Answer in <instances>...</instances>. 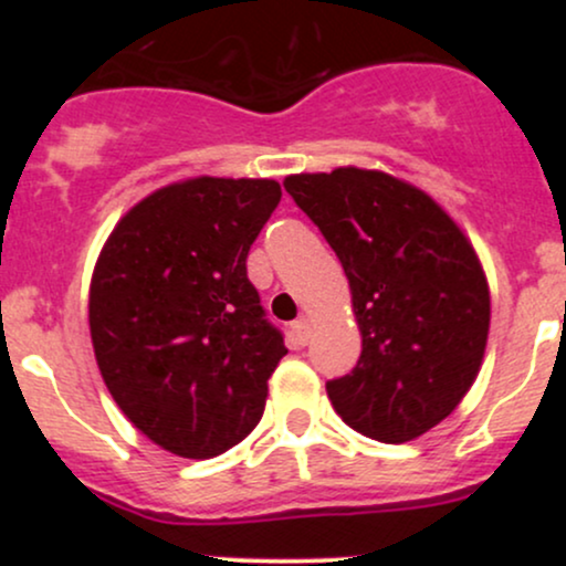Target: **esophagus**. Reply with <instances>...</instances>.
<instances>
[{"label":"esophagus","instance_id":"esophagus-1","mask_svg":"<svg viewBox=\"0 0 566 566\" xmlns=\"http://www.w3.org/2000/svg\"><path fill=\"white\" fill-rule=\"evenodd\" d=\"M292 337H295V340L301 343V346H305V343H308V337H311L308 319H297L295 324H292Z\"/></svg>","mask_w":566,"mask_h":566}]
</instances>
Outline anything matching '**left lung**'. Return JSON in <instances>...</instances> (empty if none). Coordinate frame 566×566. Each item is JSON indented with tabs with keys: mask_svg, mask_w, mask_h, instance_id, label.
I'll list each match as a JSON object with an SVG mask.
<instances>
[{
	"mask_svg": "<svg viewBox=\"0 0 566 566\" xmlns=\"http://www.w3.org/2000/svg\"><path fill=\"white\" fill-rule=\"evenodd\" d=\"M348 276L361 356L327 382L343 423L405 444L471 391L490 335V284L471 239L423 188L380 170L287 175Z\"/></svg>",
	"mask_w": 566,
	"mask_h": 566,
	"instance_id": "1",
	"label": "left lung"
}]
</instances>
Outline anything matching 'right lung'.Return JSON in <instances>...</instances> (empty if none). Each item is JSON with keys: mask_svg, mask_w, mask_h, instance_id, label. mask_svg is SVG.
<instances>
[{"mask_svg": "<svg viewBox=\"0 0 566 566\" xmlns=\"http://www.w3.org/2000/svg\"><path fill=\"white\" fill-rule=\"evenodd\" d=\"M279 199L271 178L178 180L129 207L97 255V369L129 423L178 458L223 454L263 418L287 348L247 252Z\"/></svg>", "mask_w": 566, "mask_h": 566, "instance_id": "right-lung-1", "label": "right lung"}]
</instances>
